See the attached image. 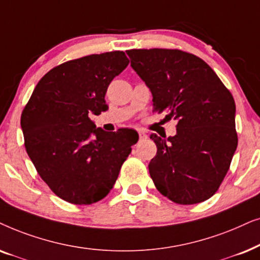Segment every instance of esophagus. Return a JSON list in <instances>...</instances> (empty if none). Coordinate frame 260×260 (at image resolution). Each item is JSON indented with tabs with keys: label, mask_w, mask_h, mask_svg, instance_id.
<instances>
[{
	"label": "esophagus",
	"mask_w": 260,
	"mask_h": 260,
	"mask_svg": "<svg viewBox=\"0 0 260 260\" xmlns=\"http://www.w3.org/2000/svg\"><path fill=\"white\" fill-rule=\"evenodd\" d=\"M139 138H140V140H146L147 139V134L144 133V132H139Z\"/></svg>",
	"instance_id": "1"
}]
</instances>
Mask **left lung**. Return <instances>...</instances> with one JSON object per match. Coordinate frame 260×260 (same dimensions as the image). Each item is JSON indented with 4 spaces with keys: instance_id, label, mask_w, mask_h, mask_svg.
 I'll list each match as a JSON object with an SVG mask.
<instances>
[{
    "instance_id": "obj_1",
    "label": "left lung",
    "mask_w": 260,
    "mask_h": 260,
    "mask_svg": "<svg viewBox=\"0 0 260 260\" xmlns=\"http://www.w3.org/2000/svg\"><path fill=\"white\" fill-rule=\"evenodd\" d=\"M127 54L151 90L153 110L177 121L175 137H150L157 145L148 164L155 188L178 205L208 200L238 146L233 96L205 60L188 52L151 48Z\"/></svg>"
}]
</instances>
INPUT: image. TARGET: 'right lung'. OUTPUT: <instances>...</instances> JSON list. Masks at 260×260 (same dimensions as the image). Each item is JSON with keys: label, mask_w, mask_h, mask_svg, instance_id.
Returning a JSON list of instances; mask_svg holds the SVG:
<instances>
[{"label": "right lung", "mask_w": 260, "mask_h": 260, "mask_svg": "<svg viewBox=\"0 0 260 260\" xmlns=\"http://www.w3.org/2000/svg\"><path fill=\"white\" fill-rule=\"evenodd\" d=\"M128 63L114 51L58 65L40 79L21 114L30 160L67 202L91 205L108 195L139 139L133 129L106 132L89 117L108 109L107 89Z\"/></svg>", "instance_id": "add662e5"}]
</instances>
